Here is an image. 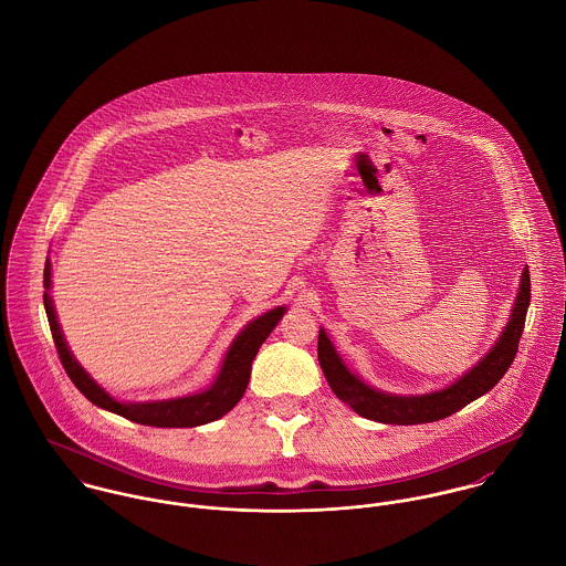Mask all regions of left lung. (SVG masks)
Segmentation results:
<instances>
[{
    "mask_svg": "<svg viewBox=\"0 0 566 566\" xmlns=\"http://www.w3.org/2000/svg\"><path fill=\"white\" fill-rule=\"evenodd\" d=\"M530 292H532L530 270L523 268L518 294H516L510 321L503 326L499 339L471 370H467L460 379H455L451 386L442 390H436L429 395H405V397L375 390L373 386H368L364 379H359L355 373L348 370V366L331 344L328 335L324 333V328H321L318 361L326 377V384L331 386V390L339 401L348 405L355 413L375 422L422 424V422H436L440 418H447L458 409H462L464 405L484 397L485 392H490L512 366L514 355L518 350V339L523 335L530 298H532Z\"/></svg>",
    "mask_w": 566,
    "mask_h": 566,
    "instance_id": "1",
    "label": "left lung"
}]
</instances>
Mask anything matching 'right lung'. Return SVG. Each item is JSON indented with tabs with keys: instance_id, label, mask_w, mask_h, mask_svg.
Listing matches in <instances>:
<instances>
[{
	"instance_id": "add662e5",
	"label": "right lung",
	"mask_w": 566,
	"mask_h": 566,
	"mask_svg": "<svg viewBox=\"0 0 566 566\" xmlns=\"http://www.w3.org/2000/svg\"><path fill=\"white\" fill-rule=\"evenodd\" d=\"M43 287H45L43 305H45V314H48L50 328H52V337H54L61 364H63L65 373L70 375V379L74 381V386L91 403L97 405L106 411H113L117 416H124L133 422L150 424V427H198V424H207V422L218 420L224 413H229L235 405L240 403V399L248 388L252 359H254L259 346L265 342V337L272 333V328L287 312V307H276V310L261 314L252 323L245 324L238 333V337L231 342V346L222 359L220 373L207 390H202L198 395H189V397H178V399L128 403V401L113 399L99 384H95V379L82 368L78 359L74 357V353L70 350L59 318H56L52 296H50V290H52L50 259L45 261Z\"/></svg>"
}]
</instances>
